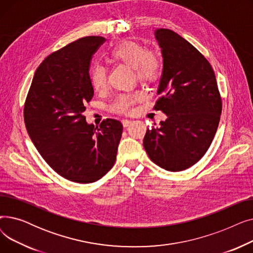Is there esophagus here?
Returning <instances> with one entry per match:
<instances>
[{
  "label": "esophagus",
  "instance_id": "obj_1",
  "mask_svg": "<svg viewBox=\"0 0 253 253\" xmlns=\"http://www.w3.org/2000/svg\"><path fill=\"white\" fill-rule=\"evenodd\" d=\"M131 123H132L131 120H128V119H124V120H122V124H123V126H124V127H128Z\"/></svg>",
  "mask_w": 253,
  "mask_h": 253
}]
</instances>
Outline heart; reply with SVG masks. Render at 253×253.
Wrapping results in <instances>:
<instances>
[{
    "mask_svg": "<svg viewBox=\"0 0 253 253\" xmlns=\"http://www.w3.org/2000/svg\"><path fill=\"white\" fill-rule=\"evenodd\" d=\"M113 61L133 69L139 82L151 84L158 81L163 71V59L160 52L147 49L142 44L134 41H123L110 53ZM91 85L95 91L100 92L106 87V73L102 66L96 65L90 75ZM143 95L141 92H131L119 95L113 102L111 109L115 113L128 114L132 106L139 102Z\"/></svg>",
    "mask_w": 253,
    "mask_h": 253,
    "instance_id": "heart-1",
    "label": "heart"
}]
</instances>
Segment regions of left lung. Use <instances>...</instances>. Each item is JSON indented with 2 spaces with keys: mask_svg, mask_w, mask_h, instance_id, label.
Instances as JSON below:
<instances>
[{
  "mask_svg": "<svg viewBox=\"0 0 253 253\" xmlns=\"http://www.w3.org/2000/svg\"><path fill=\"white\" fill-rule=\"evenodd\" d=\"M155 37L163 56L155 110L167 119L160 127L148 128L143 148L155 164L176 172L196 164L209 149L221 98L213 69L191 43L167 29H158Z\"/></svg>",
  "mask_w": 253,
  "mask_h": 253,
  "instance_id": "1",
  "label": "left lung"
}]
</instances>
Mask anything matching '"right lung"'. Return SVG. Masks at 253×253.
Here are the masks:
<instances>
[{
	"mask_svg": "<svg viewBox=\"0 0 253 253\" xmlns=\"http://www.w3.org/2000/svg\"><path fill=\"white\" fill-rule=\"evenodd\" d=\"M103 42L98 36L81 38L47 56L35 73L23 110L28 133L47 164L79 183L108 173L123 132L118 120L94 127L83 116L94 94L90 61Z\"/></svg>",
	"mask_w": 253,
	"mask_h": 253,
	"instance_id": "1",
	"label": "right lung"
}]
</instances>
